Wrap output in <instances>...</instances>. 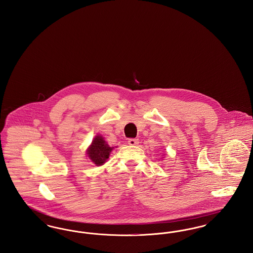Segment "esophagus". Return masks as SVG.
<instances>
[{"label":"esophagus","mask_w":253,"mask_h":253,"mask_svg":"<svg viewBox=\"0 0 253 253\" xmlns=\"http://www.w3.org/2000/svg\"><path fill=\"white\" fill-rule=\"evenodd\" d=\"M138 143H139V140L136 138H130L128 140V144L131 145V146H137Z\"/></svg>","instance_id":"1"}]
</instances>
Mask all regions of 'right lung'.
<instances>
[{"mask_svg":"<svg viewBox=\"0 0 253 253\" xmlns=\"http://www.w3.org/2000/svg\"><path fill=\"white\" fill-rule=\"evenodd\" d=\"M114 147H110L101 135H96L92 144L87 149V156L96 166L103 165L108 159Z\"/></svg>","mask_w":253,"mask_h":253,"instance_id":"obj_1","label":"right lung"}]
</instances>
